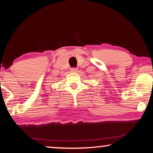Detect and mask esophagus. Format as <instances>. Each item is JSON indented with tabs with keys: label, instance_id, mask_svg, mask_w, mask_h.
<instances>
[{
	"label": "esophagus",
	"instance_id": "34e87169",
	"mask_svg": "<svg viewBox=\"0 0 153 153\" xmlns=\"http://www.w3.org/2000/svg\"><path fill=\"white\" fill-rule=\"evenodd\" d=\"M77 71H78V70H77V68H72L71 69V71L72 72H77Z\"/></svg>",
	"mask_w": 153,
	"mask_h": 153
}]
</instances>
